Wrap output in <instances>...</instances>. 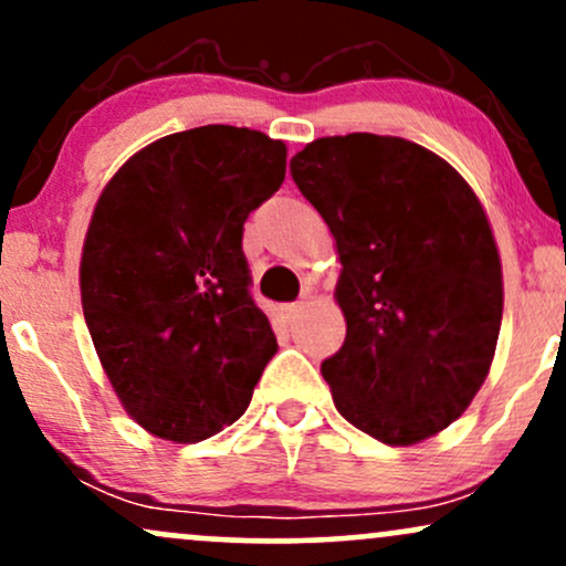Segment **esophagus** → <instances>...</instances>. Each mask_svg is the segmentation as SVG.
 Masks as SVG:
<instances>
[{"label": "esophagus", "mask_w": 566, "mask_h": 566, "mask_svg": "<svg viewBox=\"0 0 566 566\" xmlns=\"http://www.w3.org/2000/svg\"><path fill=\"white\" fill-rule=\"evenodd\" d=\"M282 314H284V319H287V322H295L297 316L303 314V303H287V305H282Z\"/></svg>", "instance_id": "obj_1"}]
</instances>
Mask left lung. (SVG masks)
I'll use <instances>...</instances> for the list:
<instances>
[{
  "mask_svg": "<svg viewBox=\"0 0 566 566\" xmlns=\"http://www.w3.org/2000/svg\"><path fill=\"white\" fill-rule=\"evenodd\" d=\"M290 175L333 231L346 340L322 361L337 412L382 444H418L476 396L495 356L503 274L476 193L428 148L319 138Z\"/></svg>",
  "mask_w": 566,
  "mask_h": 566,
  "instance_id": "8db88e82",
  "label": "left lung"
}]
</instances>
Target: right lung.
Returning a JSON list of instances; mask_svg holds the SVG:
<instances>
[{
  "label": "right lung",
  "mask_w": 566,
  "mask_h": 566,
  "mask_svg": "<svg viewBox=\"0 0 566 566\" xmlns=\"http://www.w3.org/2000/svg\"><path fill=\"white\" fill-rule=\"evenodd\" d=\"M284 170L282 140L207 125L143 148L97 199L84 322L119 401L154 437L193 444L223 431L276 354L242 233Z\"/></svg>",
  "instance_id": "obj_1"
}]
</instances>
